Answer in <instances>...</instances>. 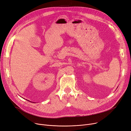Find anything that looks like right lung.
<instances>
[{"label":"right lung","instance_id":"obj_1","mask_svg":"<svg viewBox=\"0 0 131 131\" xmlns=\"http://www.w3.org/2000/svg\"><path fill=\"white\" fill-rule=\"evenodd\" d=\"M26 100H27V99H26ZM27 101H29V102H30V101H28V100H27Z\"/></svg>","mask_w":131,"mask_h":131}]
</instances>
